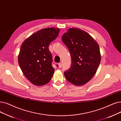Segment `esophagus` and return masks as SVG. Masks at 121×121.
Listing matches in <instances>:
<instances>
[{
    "mask_svg": "<svg viewBox=\"0 0 121 121\" xmlns=\"http://www.w3.org/2000/svg\"><path fill=\"white\" fill-rule=\"evenodd\" d=\"M62 63L61 62L59 63L58 64V66H59V68H61L62 67Z\"/></svg>",
    "mask_w": 121,
    "mask_h": 121,
    "instance_id": "1",
    "label": "esophagus"
}]
</instances>
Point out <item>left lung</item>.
Returning a JSON list of instances; mask_svg holds the SVG:
<instances>
[{"mask_svg": "<svg viewBox=\"0 0 121 121\" xmlns=\"http://www.w3.org/2000/svg\"><path fill=\"white\" fill-rule=\"evenodd\" d=\"M62 39L72 59L71 67L64 72L66 79L76 86L85 85L95 74L100 63L98 43L85 31L74 28L68 29Z\"/></svg>", "mask_w": 121, "mask_h": 121, "instance_id": "1", "label": "left lung"}]
</instances>
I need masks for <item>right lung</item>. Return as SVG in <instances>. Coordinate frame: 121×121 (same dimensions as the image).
Segmentation results:
<instances>
[{"label": "right lung", "mask_w": 121, "mask_h": 121, "mask_svg": "<svg viewBox=\"0 0 121 121\" xmlns=\"http://www.w3.org/2000/svg\"><path fill=\"white\" fill-rule=\"evenodd\" d=\"M59 31V29L55 28L41 29L29 36L21 46L19 66L26 78L35 86L46 85L53 75L55 69L48 47Z\"/></svg>", "instance_id": "1"}]
</instances>
